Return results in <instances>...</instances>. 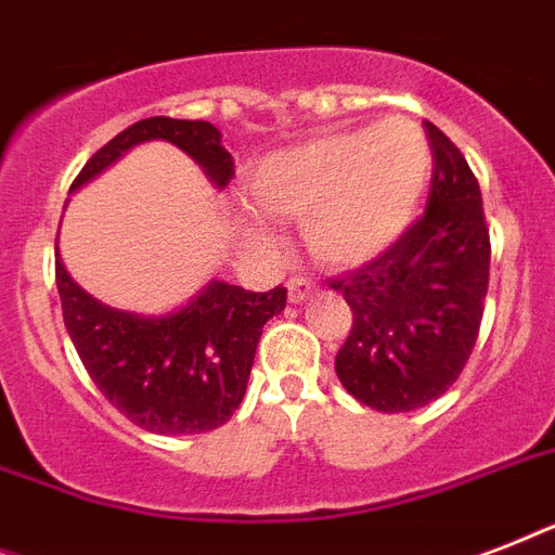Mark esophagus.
<instances>
[{
	"instance_id": "esophagus-1",
	"label": "esophagus",
	"mask_w": 555,
	"mask_h": 555,
	"mask_svg": "<svg viewBox=\"0 0 555 555\" xmlns=\"http://www.w3.org/2000/svg\"><path fill=\"white\" fill-rule=\"evenodd\" d=\"M317 291V282L308 276H291L287 279V299L291 302H302V299H308V296Z\"/></svg>"
}]
</instances>
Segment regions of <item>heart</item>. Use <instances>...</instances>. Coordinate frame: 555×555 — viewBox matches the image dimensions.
Instances as JSON below:
<instances>
[{
    "label": "heart",
    "mask_w": 555,
    "mask_h": 555,
    "mask_svg": "<svg viewBox=\"0 0 555 555\" xmlns=\"http://www.w3.org/2000/svg\"><path fill=\"white\" fill-rule=\"evenodd\" d=\"M429 172L431 152L421 126L386 117L270 155L253 172L250 192L273 216L302 221L317 259L348 268L397 242Z\"/></svg>",
    "instance_id": "b5f03b06"
}]
</instances>
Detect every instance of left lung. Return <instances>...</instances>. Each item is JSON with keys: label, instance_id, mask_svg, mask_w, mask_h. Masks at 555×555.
<instances>
[{"label": "left lung", "instance_id": "1", "mask_svg": "<svg viewBox=\"0 0 555 555\" xmlns=\"http://www.w3.org/2000/svg\"><path fill=\"white\" fill-rule=\"evenodd\" d=\"M431 184L423 212L377 259L331 279L354 313L337 351L348 395L377 412L438 400L464 371L490 287V227L464 152L423 124Z\"/></svg>", "mask_w": 555, "mask_h": 555}]
</instances>
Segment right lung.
Instances as JSON below:
<instances>
[{"label": "right lung", "instance_id": "add662e5", "mask_svg": "<svg viewBox=\"0 0 555 555\" xmlns=\"http://www.w3.org/2000/svg\"><path fill=\"white\" fill-rule=\"evenodd\" d=\"M146 141H169L198 160L216 186L233 178V155L207 120L146 117L100 146L72 190ZM56 291L63 320L82 365L117 412L155 435H201L233 417L247 391L261 325L285 311L282 285L253 294L212 282L169 317H138L100 305L82 291L56 253Z\"/></svg>", "mask_w": 555, "mask_h": 555}]
</instances>
